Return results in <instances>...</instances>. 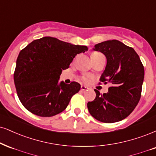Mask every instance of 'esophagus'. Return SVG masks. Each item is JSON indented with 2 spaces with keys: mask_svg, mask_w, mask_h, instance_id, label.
Instances as JSON below:
<instances>
[{
  "mask_svg": "<svg viewBox=\"0 0 156 156\" xmlns=\"http://www.w3.org/2000/svg\"><path fill=\"white\" fill-rule=\"evenodd\" d=\"M89 89L87 87H86V86H81V90H82V91H84V90H87Z\"/></svg>",
  "mask_w": 156,
  "mask_h": 156,
  "instance_id": "esophagus-1",
  "label": "esophagus"
}]
</instances>
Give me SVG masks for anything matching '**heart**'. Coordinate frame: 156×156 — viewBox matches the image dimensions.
Instances as JSON below:
<instances>
[{
    "instance_id": "heart-1",
    "label": "heart",
    "mask_w": 156,
    "mask_h": 156,
    "mask_svg": "<svg viewBox=\"0 0 156 156\" xmlns=\"http://www.w3.org/2000/svg\"><path fill=\"white\" fill-rule=\"evenodd\" d=\"M99 54H101V53H98V52H94V53H92L91 55H97ZM82 80H83V82H85V83H88V82L90 81V78L89 76H83V77H82Z\"/></svg>"
}]
</instances>
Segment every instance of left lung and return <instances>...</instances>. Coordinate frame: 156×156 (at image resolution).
I'll return each mask as SVG.
<instances>
[{"mask_svg":"<svg viewBox=\"0 0 156 156\" xmlns=\"http://www.w3.org/2000/svg\"><path fill=\"white\" fill-rule=\"evenodd\" d=\"M94 51L105 55L107 64L100 81L110 82L107 93L95 90L96 97L88 102L91 116L103 123H114L126 118L139 103L145 70L139 55L131 47L116 40L97 44Z\"/></svg>","mask_w":156,"mask_h":156,"instance_id":"1","label":"left lung"}]
</instances>
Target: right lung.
<instances>
[{
  "label": "right lung",
  "instance_id": "obj_1",
  "mask_svg": "<svg viewBox=\"0 0 156 156\" xmlns=\"http://www.w3.org/2000/svg\"><path fill=\"white\" fill-rule=\"evenodd\" d=\"M88 50L57 38L34 40L20 51L13 74L19 101L27 110L42 117L53 116L66 108L81 85L58 82L62 70L74 58Z\"/></svg>",
  "mask_w": 156,
  "mask_h": 156
}]
</instances>
